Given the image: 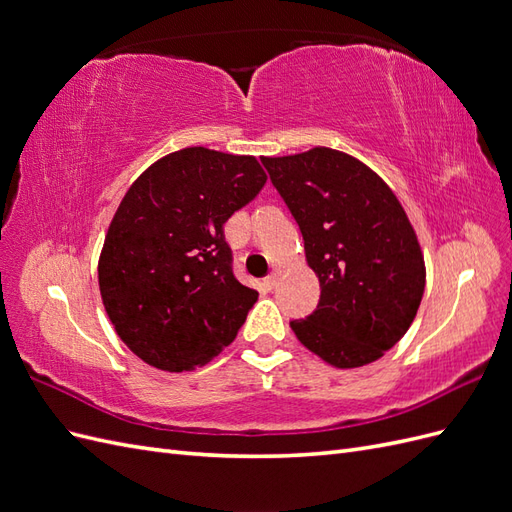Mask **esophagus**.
Returning <instances> with one entry per match:
<instances>
[{
  "label": "esophagus",
  "instance_id": "1",
  "mask_svg": "<svg viewBox=\"0 0 512 512\" xmlns=\"http://www.w3.org/2000/svg\"><path fill=\"white\" fill-rule=\"evenodd\" d=\"M277 282H280V275L277 273H271V275H267V280H265V284H267V288H275L277 286Z\"/></svg>",
  "mask_w": 512,
  "mask_h": 512
}]
</instances>
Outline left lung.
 <instances>
[{"mask_svg": "<svg viewBox=\"0 0 512 512\" xmlns=\"http://www.w3.org/2000/svg\"><path fill=\"white\" fill-rule=\"evenodd\" d=\"M262 164L320 282L314 312L290 320L294 335L335 367L374 363L406 335L425 290V260L404 207L374 170L342 151L316 147Z\"/></svg>", "mask_w": 512, "mask_h": 512, "instance_id": "1", "label": "left lung"}]
</instances>
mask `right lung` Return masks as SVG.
<instances>
[{"instance_id":"add662e5","label":"right lung","mask_w":512,"mask_h":512,"mask_svg":"<svg viewBox=\"0 0 512 512\" xmlns=\"http://www.w3.org/2000/svg\"><path fill=\"white\" fill-rule=\"evenodd\" d=\"M265 183L252 156L188 147L130 185L98 280L108 318L138 359L188 371L237 337L258 292L235 277L224 224Z\"/></svg>"}]
</instances>
